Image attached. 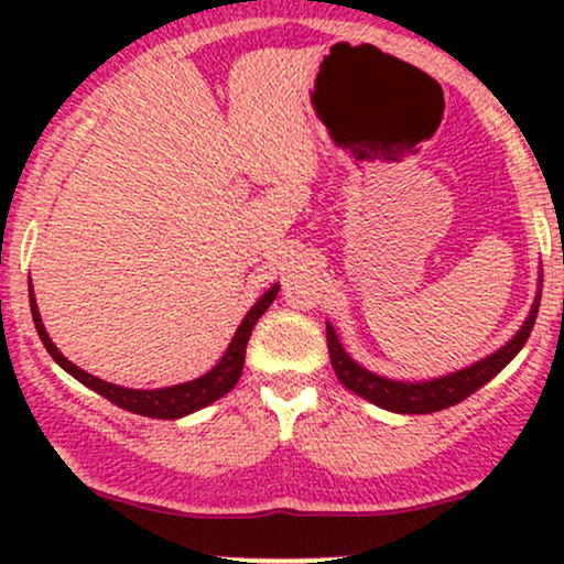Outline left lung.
Masks as SVG:
<instances>
[{"label":"left lung","instance_id":"left-lung-1","mask_svg":"<svg viewBox=\"0 0 564 564\" xmlns=\"http://www.w3.org/2000/svg\"><path fill=\"white\" fill-rule=\"evenodd\" d=\"M539 304H541V294L535 296L533 310H530L525 326L517 332V336L511 341H507L498 352L488 355V358L480 360V364L464 368V371L448 373V377H440L432 381H392L384 377H377V373L366 371L355 364L352 358L341 349L339 339H336V332L332 328V323H326V341H328V358H332L334 373L339 377L341 384L347 390H352L360 398L371 400L387 411H398V413H435L443 411V408H451L462 400H467L471 392L480 390L482 384H488L490 379L501 371L503 366L520 352L522 345L528 341L530 332H533L535 315H539Z\"/></svg>","mask_w":564,"mask_h":564}]
</instances>
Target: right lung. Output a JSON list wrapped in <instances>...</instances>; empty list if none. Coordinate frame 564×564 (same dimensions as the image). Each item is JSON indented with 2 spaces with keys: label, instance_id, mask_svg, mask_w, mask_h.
<instances>
[{
  "label": "right lung",
  "instance_id": "add662e5",
  "mask_svg": "<svg viewBox=\"0 0 564 564\" xmlns=\"http://www.w3.org/2000/svg\"><path fill=\"white\" fill-rule=\"evenodd\" d=\"M275 296H278V283L262 296L260 302L254 304V307L249 310V313H246V318L241 321V326H238L236 336H232L228 352L223 355V360H219V364L212 368L209 373H204L200 379L185 381V384L164 387V390H127V387L108 384V381H102V379L93 377V373L82 371L79 366H74L68 358H63V355L57 352V347L53 345V339H50V334L44 332L42 318H39V310L34 302V291H31V315H34V326L39 332V339H42V345L47 347V352L53 355L55 364L61 368H66L70 377L79 379L82 384L89 387V390L102 394V398H108L113 405L124 408V411L140 413V416L180 419V416H185V413H193V411H198V408L215 403V400L223 398V394H228L232 387H236V381L241 379V371H243L246 345H249L251 328H254V323L262 318L264 310L273 304Z\"/></svg>",
  "mask_w": 564,
  "mask_h": 564
}]
</instances>
